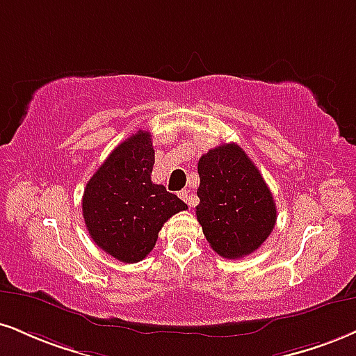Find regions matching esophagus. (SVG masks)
<instances>
[{
    "label": "esophagus",
    "mask_w": 356,
    "mask_h": 356,
    "mask_svg": "<svg viewBox=\"0 0 356 356\" xmlns=\"http://www.w3.org/2000/svg\"><path fill=\"white\" fill-rule=\"evenodd\" d=\"M179 197H181V199H182L184 202H186L187 205H189V207H194V200H192L189 191H181V192H179Z\"/></svg>",
    "instance_id": "1"
}]
</instances>
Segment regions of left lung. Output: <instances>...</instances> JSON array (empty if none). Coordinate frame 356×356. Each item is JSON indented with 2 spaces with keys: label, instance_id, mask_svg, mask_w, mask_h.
<instances>
[{
  "label": "left lung",
  "instance_id": "left-lung-1",
  "mask_svg": "<svg viewBox=\"0 0 356 356\" xmlns=\"http://www.w3.org/2000/svg\"><path fill=\"white\" fill-rule=\"evenodd\" d=\"M195 216L207 242L225 259L255 252L272 234L277 209L270 189L245 151L222 144L199 159Z\"/></svg>",
  "mask_w": 356,
  "mask_h": 356
}]
</instances>
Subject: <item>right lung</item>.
Masks as SVG:
<instances>
[{"label":"right lung","mask_w":356,"mask_h":356,"mask_svg":"<svg viewBox=\"0 0 356 356\" xmlns=\"http://www.w3.org/2000/svg\"><path fill=\"white\" fill-rule=\"evenodd\" d=\"M152 136L137 131L121 143L86 184L83 217L96 245L124 264L145 259L162 225L187 205L151 181Z\"/></svg>","instance_id":"1"}]
</instances>
